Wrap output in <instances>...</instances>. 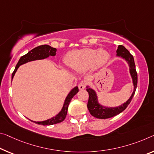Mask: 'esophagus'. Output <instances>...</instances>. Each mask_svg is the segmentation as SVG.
<instances>
[{"mask_svg": "<svg viewBox=\"0 0 154 154\" xmlns=\"http://www.w3.org/2000/svg\"><path fill=\"white\" fill-rule=\"evenodd\" d=\"M86 86V82H80L79 84H78V87H79V90H84Z\"/></svg>", "mask_w": 154, "mask_h": 154, "instance_id": "34e87169", "label": "esophagus"}]
</instances>
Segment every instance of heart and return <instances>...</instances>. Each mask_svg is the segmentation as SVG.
<instances>
[{"label":"heart","instance_id":"obj_1","mask_svg":"<svg viewBox=\"0 0 154 154\" xmlns=\"http://www.w3.org/2000/svg\"><path fill=\"white\" fill-rule=\"evenodd\" d=\"M108 51L85 48L82 49L69 51L65 57V62L72 69L77 72H83L91 66L99 68L103 66L109 59Z\"/></svg>","mask_w":154,"mask_h":154}]
</instances>
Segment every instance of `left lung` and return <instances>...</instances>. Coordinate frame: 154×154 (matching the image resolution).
Masks as SVG:
<instances>
[{
	"label": "left lung",
	"instance_id": "left-lung-1",
	"mask_svg": "<svg viewBox=\"0 0 154 154\" xmlns=\"http://www.w3.org/2000/svg\"><path fill=\"white\" fill-rule=\"evenodd\" d=\"M116 53V55L118 57H121L125 59L126 62H128L129 66H130V72L134 84V91L130 99L125 103L122 104L121 106L115 107V108H108V107L103 106L99 103L96 92L93 89L87 86L86 90L89 94V99L87 105L88 109L90 114L97 119H105L111 118V117L116 116L117 114H120L123 110H125L127 107L128 106V105L130 103L131 99H132L134 95L135 94L136 87H137L138 76L136 70V66L135 63H134V57L129 52V51L126 49L123 45H119L118 46Z\"/></svg>",
	"mask_w": 154,
	"mask_h": 154
}]
</instances>
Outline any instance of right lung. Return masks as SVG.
<instances>
[{"mask_svg":"<svg viewBox=\"0 0 154 154\" xmlns=\"http://www.w3.org/2000/svg\"><path fill=\"white\" fill-rule=\"evenodd\" d=\"M56 51H57V49H56L55 48H53L51 47V46L46 45L37 46V47L34 48L33 49L29 51L26 54L22 56L20 58V60H19L18 64H17L15 68V70H14L13 73H12L11 79H13L16 70H18V68L20 65L25 64V63H27L29 62H31V61L45 59V58H47L49 57V56H55L56 55ZM78 92H79V89H78L77 86L75 87L74 88L71 90V91L68 93L66 98L65 99L64 106H63L62 110H61L55 116H53V118L44 121L36 122L31 120V121L38 124V125H51L62 122L65 119L66 116L68 105H69L70 101H71V99H72V97H74Z\"/></svg>","mask_w":154,"mask_h":154,"instance_id":"obj_1","label":"right lung"}]
</instances>
